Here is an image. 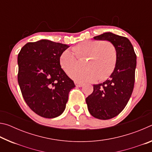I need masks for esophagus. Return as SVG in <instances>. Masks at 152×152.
<instances>
[{
  "mask_svg": "<svg viewBox=\"0 0 152 152\" xmlns=\"http://www.w3.org/2000/svg\"><path fill=\"white\" fill-rule=\"evenodd\" d=\"M74 83H75V85L77 87H82V86L84 85V84L82 83H80V82H75Z\"/></svg>",
  "mask_w": 152,
  "mask_h": 152,
  "instance_id": "obj_1",
  "label": "esophagus"
}]
</instances>
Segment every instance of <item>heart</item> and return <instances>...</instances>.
I'll return each instance as SVG.
<instances>
[{
	"instance_id": "heart-1",
	"label": "heart",
	"mask_w": 152,
	"mask_h": 152,
	"mask_svg": "<svg viewBox=\"0 0 152 152\" xmlns=\"http://www.w3.org/2000/svg\"><path fill=\"white\" fill-rule=\"evenodd\" d=\"M72 51L74 53L69 50H64L60 56V63L64 71L70 74L77 68V56L87 58L86 66L88 70L71 74V78L77 82H94L97 79L103 81L110 76L116 66L117 49L109 41H84L74 46Z\"/></svg>"
}]
</instances>
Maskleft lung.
I'll return each mask as SVG.
<instances>
[{"label": "left lung", "mask_w": 152, "mask_h": 152, "mask_svg": "<svg viewBox=\"0 0 152 152\" xmlns=\"http://www.w3.org/2000/svg\"><path fill=\"white\" fill-rule=\"evenodd\" d=\"M93 39L109 41L117 49V64L110 78L102 83L94 84L93 92L86 99L92 116L102 120L110 119L124 109L132 96L137 58L132 43L127 37L107 32Z\"/></svg>", "instance_id": "8db88e82"}]
</instances>
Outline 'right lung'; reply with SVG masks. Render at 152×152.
<instances>
[{
    "label": "right lung",
    "instance_id": "1",
    "mask_svg": "<svg viewBox=\"0 0 152 152\" xmlns=\"http://www.w3.org/2000/svg\"><path fill=\"white\" fill-rule=\"evenodd\" d=\"M70 46L42 39L29 42L18 55V82L25 101L33 112L48 119L66 109L74 82L61 68L60 58Z\"/></svg>",
    "mask_w": 152,
    "mask_h": 152
}]
</instances>
